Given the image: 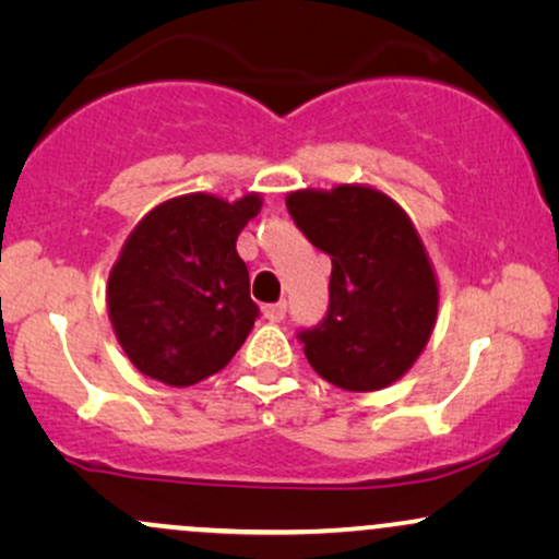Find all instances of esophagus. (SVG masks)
<instances>
[{
    "instance_id": "1",
    "label": "esophagus",
    "mask_w": 559,
    "mask_h": 559,
    "mask_svg": "<svg viewBox=\"0 0 559 559\" xmlns=\"http://www.w3.org/2000/svg\"><path fill=\"white\" fill-rule=\"evenodd\" d=\"M262 316L271 320V323H281V320L286 318V301H275V305H265Z\"/></svg>"
}]
</instances>
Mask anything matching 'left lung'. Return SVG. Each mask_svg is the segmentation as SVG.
Returning <instances> with one entry per match:
<instances>
[{
  "label": "left lung",
  "mask_w": 559,
  "mask_h": 559,
  "mask_svg": "<svg viewBox=\"0 0 559 559\" xmlns=\"http://www.w3.org/2000/svg\"><path fill=\"white\" fill-rule=\"evenodd\" d=\"M288 215L331 254L329 312L299 331L307 362L346 391L386 389L413 368L436 325L439 284L407 213L370 186L301 189Z\"/></svg>",
  "instance_id": "1"
}]
</instances>
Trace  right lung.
<instances>
[{
  "label": "right lung",
  "instance_id": "right-lung-1",
  "mask_svg": "<svg viewBox=\"0 0 559 559\" xmlns=\"http://www.w3.org/2000/svg\"><path fill=\"white\" fill-rule=\"evenodd\" d=\"M260 207V194L236 202L183 194L131 230L107 281V312L141 373L191 386L226 368L247 342L260 310L236 239Z\"/></svg>",
  "mask_w": 559,
  "mask_h": 559
}]
</instances>
